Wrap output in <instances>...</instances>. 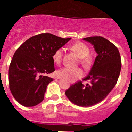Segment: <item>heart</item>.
Segmentation results:
<instances>
[{"mask_svg": "<svg viewBox=\"0 0 132 132\" xmlns=\"http://www.w3.org/2000/svg\"><path fill=\"white\" fill-rule=\"evenodd\" d=\"M71 49L76 53L79 57V63L85 69H88L91 67L93 63V58L90 53V48L87 44L82 42H77L71 45ZM64 49L61 47L56 50L53 55V60L57 65L61 64L62 61ZM57 77L63 78L66 80L73 82L76 79L80 78L83 75L82 69L80 68H71L63 67L58 70L56 73Z\"/></svg>", "mask_w": 132, "mask_h": 132, "instance_id": "heart-1", "label": "heart"}]
</instances>
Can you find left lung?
Returning <instances> with one entry per match:
<instances>
[{
	"label": "left lung",
	"mask_w": 132,
	"mask_h": 132,
	"mask_svg": "<svg viewBox=\"0 0 132 132\" xmlns=\"http://www.w3.org/2000/svg\"><path fill=\"white\" fill-rule=\"evenodd\" d=\"M91 43L97 57L88 75L82 79L89 83L79 80L66 90L67 97L79 106H91L101 102L113 89L118 79L122 63L116 46L101 36L83 38Z\"/></svg>",
	"instance_id": "obj_1"
}]
</instances>
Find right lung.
<instances>
[{
	"mask_svg": "<svg viewBox=\"0 0 132 132\" xmlns=\"http://www.w3.org/2000/svg\"><path fill=\"white\" fill-rule=\"evenodd\" d=\"M71 39L39 34L16 50L9 66V82L18 103L30 107L42 102L47 85L53 80L46 76L55 71L53 53Z\"/></svg>",
	"mask_w": 132,
	"mask_h": 132,
	"instance_id": "right-lung-1",
	"label": "right lung"
}]
</instances>
